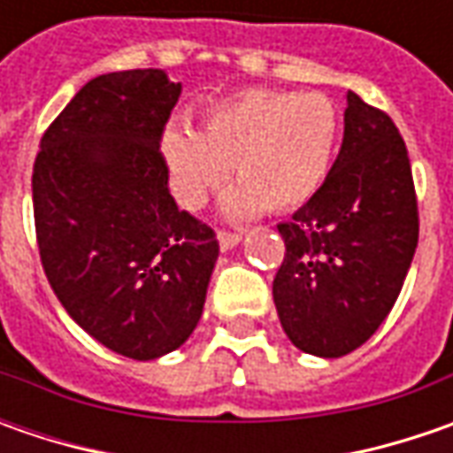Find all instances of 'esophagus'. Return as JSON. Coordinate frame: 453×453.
<instances>
[{
  "label": "esophagus",
  "instance_id": "obj_1",
  "mask_svg": "<svg viewBox=\"0 0 453 453\" xmlns=\"http://www.w3.org/2000/svg\"><path fill=\"white\" fill-rule=\"evenodd\" d=\"M219 247L224 250V252H229V250H234L236 244L242 242V234H232V232H219Z\"/></svg>",
  "mask_w": 453,
  "mask_h": 453
}]
</instances>
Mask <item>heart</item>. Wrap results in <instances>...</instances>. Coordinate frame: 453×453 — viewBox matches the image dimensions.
<instances>
[{
    "instance_id": "obj_1",
    "label": "heart",
    "mask_w": 453,
    "mask_h": 453,
    "mask_svg": "<svg viewBox=\"0 0 453 453\" xmlns=\"http://www.w3.org/2000/svg\"><path fill=\"white\" fill-rule=\"evenodd\" d=\"M338 138V113L318 93L244 90L214 105L199 131L168 128L161 138L176 199L201 206L226 179H239L221 201L224 214L247 219L292 211L315 196L327 176Z\"/></svg>"
}]
</instances>
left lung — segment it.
Segmentation results:
<instances>
[{
    "label": "left lung",
    "mask_w": 453,
    "mask_h": 453,
    "mask_svg": "<svg viewBox=\"0 0 453 453\" xmlns=\"http://www.w3.org/2000/svg\"><path fill=\"white\" fill-rule=\"evenodd\" d=\"M345 131L327 179L277 224L285 259L272 297L295 348L340 357L388 318L418 244L406 143L386 113L348 90Z\"/></svg>",
    "instance_id": "8db88e82"
}]
</instances>
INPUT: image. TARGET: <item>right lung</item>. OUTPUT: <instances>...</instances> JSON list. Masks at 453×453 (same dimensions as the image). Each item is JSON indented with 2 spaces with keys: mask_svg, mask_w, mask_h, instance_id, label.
<instances>
[{
  "mask_svg": "<svg viewBox=\"0 0 453 453\" xmlns=\"http://www.w3.org/2000/svg\"><path fill=\"white\" fill-rule=\"evenodd\" d=\"M179 96L165 70L97 75L47 128L32 173L58 300L90 338L133 360L188 340L219 259L217 234L168 194L158 141Z\"/></svg>",
  "mask_w": 453,
  "mask_h": 453,
  "instance_id": "right-lung-1",
  "label": "right lung"
}]
</instances>
